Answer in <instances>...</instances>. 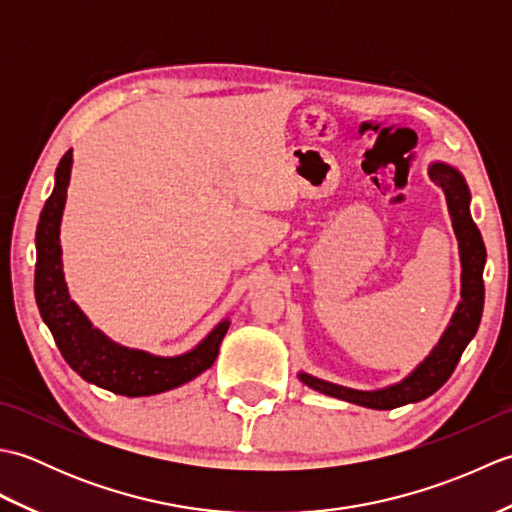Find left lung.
Returning <instances> with one entry per match:
<instances>
[{"instance_id":"left-lung-1","label":"left lung","mask_w":512,"mask_h":512,"mask_svg":"<svg viewBox=\"0 0 512 512\" xmlns=\"http://www.w3.org/2000/svg\"><path fill=\"white\" fill-rule=\"evenodd\" d=\"M431 180L447 195L449 213L453 220L455 235L460 242V257H462V303L458 312L453 314V321L444 332L436 350L424 361L416 372L402 383L380 389V391H356L339 387L325 380L312 378L308 374H299V378L308 387L321 391L325 396H334L354 405L369 407V409H396L409 402L424 400L447 383L453 369L458 367L460 356L466 350V345L480 328L482 310H484V262H486V246L482 242L480 228L473 222L469 202L471 195L466 189V182L458 171L449 165L436 162L429 169Z\"/></svg>"}]
</instances>
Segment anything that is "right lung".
<instances>
[{
    "label": "right lung",
    "instance_id": "obj_1",
    "mask_svg": "<svg viewBox=\"0 0 512 512\" xmlns=\"http://www.w3.org/2000/svg\"><path fill=\"white\" fill-rule=\"evenodd\" d=\"M72 169V149L57 167L54 191L43 206L37 226V266H35V299L41 319L50 328L54 343L76 374L88 383L99 385L121 396H151L189 383L215 361L217 350L228 330L222 321L193 352L160 358L145 352L127 350L92 328L83 312L70 301L61 270L59 224L68 195Z\"/></svg>",
    "mask_w": 512,
    "mask_h": 512
}]
</instances>
